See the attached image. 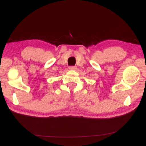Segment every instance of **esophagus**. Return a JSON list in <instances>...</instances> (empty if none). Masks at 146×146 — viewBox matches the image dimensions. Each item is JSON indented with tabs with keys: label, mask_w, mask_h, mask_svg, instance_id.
<instances>
[{
	"label": "esophagus",
	"mask_w": 146,
	"mask_h": 146,
	"mask_svg": "<svg viewBox=\"0 0 146 146\" xmlns=\"http://www.w3.org/2000/svg\"><path fill=\"white\" fill-rule=\"evenodd\" d=\"M70 70H76L77 69V66H70L69 68Z\"/></svg>",
	"instance_id": "esophagus-1"
}]
</instances>
